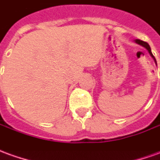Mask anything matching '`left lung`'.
<instances>
[{
  "label": "left lung",
  "instance_id": "8db88e82",
  "mask_svg": "<svg viewBox=\"0 0 160 160\" xmlns=\"http://www.w3.org/2000/svg\"><path fill=\"white\" fill-rule=\"evenodd\" d=\"M135 42L137 43V44H138V45H141L143 46L144 48H146L147 50H148V52H149V53H150V55L152 58H153V60L154 61L156 62V60H155V57L153 56V54L152 53V51H151V48H150V46H149V44L147 43V42H146V41H141V40H135ZM156 64H157V62H156Z\"/></svg>",
  "mask_w": 160,
  "mask_h": 160
}]
</instances>
